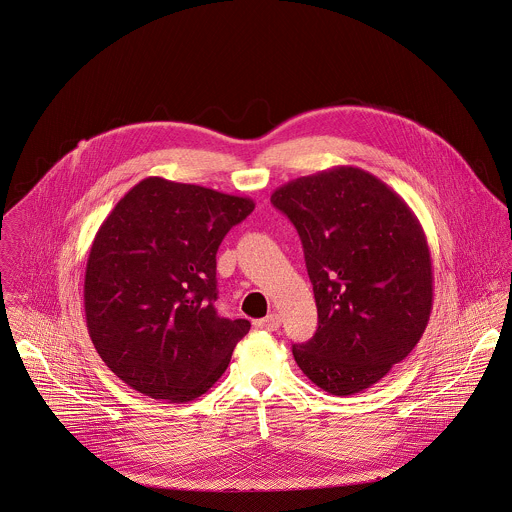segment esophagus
Listing matches in <instances>:
<instances>
[{"label":"esophagus","mask_w":512,"mask_h":512,"mask_svg":"<svg viewBox=\"0 0 512 512\" xmlns=\"http://www.w3.org/2000/svg\"><path fill=\"white\" fill-rule=\"evenodd\" d=\"M255 326L261 328V330H267V332H275L281 326V316L279 314H269V316L257 320Z\"/></svg>","instance_id":"esophagus-1"}]
</instances>
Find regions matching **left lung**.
I'll return each mask as SVG.
<instances>
[{"mask_svg": "<svg viewBox=\"0 0 512 512\" xmlns=\"http://www.w3.org/2000/svg\"><path fill=\"white\" fill-rule=\"evenodd\" d=\"M300 235L318 308L292 345L302 373L349 397L379 383L422 338L434 300L430 247L414 212L357 167L294 178L271 194Z\"/></svg>", "mask_w": 512, "mask_h": 512, "instance_id": "1", "label": "left lung"}]
</instances>
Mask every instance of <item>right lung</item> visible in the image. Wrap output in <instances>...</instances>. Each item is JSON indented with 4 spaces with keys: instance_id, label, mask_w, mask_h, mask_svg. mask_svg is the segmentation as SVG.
Instances as JSON below:
<instances>
[{
    "instance_id": "right-lung-1",
    "label": "right lung",
    "mask_w": 512,
    "mask_h": 512,
    "mask_svg": "<svg viewBox=\"0 0 512 512\" xmlns=\"http://www.w3.org/2000/svg\"><path fill=\"white\" fill-rule=\"evenodd\" d=\"M253 208L247 196L161 176L115 204L88 253L84 310L96 351L125 385L178 404L224 375L251 324L214 306L216 253Z\"/></svg>"
}]
</instances>
